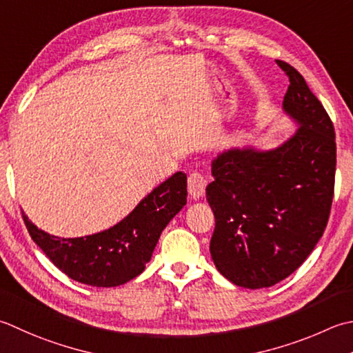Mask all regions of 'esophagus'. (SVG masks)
Segmentation results:
<instances>
[{"label": "esophagus", "mask_w": 353, "mask_h": 353, "mask_svg": "<svg viewBox=\"0 0 353 353\" xmlns=\"http://www.w3.org/2000/svg\"><path fill=\"white\" fill-rule=\"evenodd\" d=\"M206 188V179L200 174V172L194 171L188 176V192L192 199H199L205 194Z\"/></svg>", "instance_id": "34e87169"}]
</instances>
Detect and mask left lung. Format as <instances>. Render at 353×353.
Segmentation results:
<instances>
[{"label":"left lung","instance_id":"obj_1","mask_svg":"<svg viewBox=\"0 0 353 353\" xmlns=\"http://www.w3.org/2000/svg\"><path fill=\"white\" fill-rule=\"evenodd\" d=\"M283 108L299 130L279 148H232L212 161L206 200L216 217L210 251L234 285L274 286L296 271L326 230L336 143L326 110L288 62Z\"/></svg>","mask_w":353,"mask_h":353}]
</instances>
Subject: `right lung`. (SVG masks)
<instances>
[{
	"mask_svg": "<svg viewBox=\"0 0 353 353\" xmlns=\"http://www.w3.org/2000/svg\"><path fill=\"white\" fill-rule=\"evenodd\" d=\"M186 174H172L110 230L59 239L38 230L23 212L30 237L72 280L96 288L119 286L137 277L153 255L163 228L186 205Z\"/></svg>",
	"mask_w": 353,
	"mask_h": 353,
	"instance_id": "obj_1",
	"label": "right lung"
}]
</instances>
